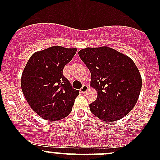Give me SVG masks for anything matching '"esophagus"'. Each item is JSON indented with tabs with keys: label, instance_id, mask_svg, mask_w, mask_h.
I'll list each match as a JSON object with an SVG mask.
<instances>
[{
	"label": "esophagus",
	"instance_id": "1",
	"mask_svg": "<svg viewBox=\"0 0 160 160\" xmlns=\"http://www.w3.org/2000/svg\"><path fill=\"white\" fill-rule=\"evenodd\" d=\"M88 90V86L87 84H83V87L81 88V89L80 90V91L81 92V93H85V92L87 91V90Z\"/></svg>",
	"mask_w": 160,
	"mask_h": 160
}]
</instances>
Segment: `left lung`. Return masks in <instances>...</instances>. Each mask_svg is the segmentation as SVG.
Wrapping results in <instances>:
<instances>
[{"instance_id":"8db88e82","label":"left lung","mask_w":160,"mask_h":160,"mask_svg":"<svg viewBox=\"0 0 160 160\" xmlns=\"http://www.w3.org/2000/svg\"><path fill=\"white\" fill-rule=\"evenodd\" d=\"M91 73V85L98 91L90 111L105 122L125 117L138 101L142 78L128 56L108 47L87 48L78 52Z\"/></svg>"}]
</instances>
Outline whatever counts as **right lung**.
<instances>
[{"label":"right lung","mask_w":160,"mask_h":160,"mask_svg":"<svg viewBox=\"0 0 160 160\" xmlns=\"http://www.w3.org/2000/svg\"><path fill=\"white\" fill-rule=\"evenodd\" d=\"M77 49L53 46L34 53L22 76L21 85L30 107L42 118L58 121L72 111L79 90L63 76V68Z\"/></svg>","instance_id":"right-lung-1"}]
</instances>
